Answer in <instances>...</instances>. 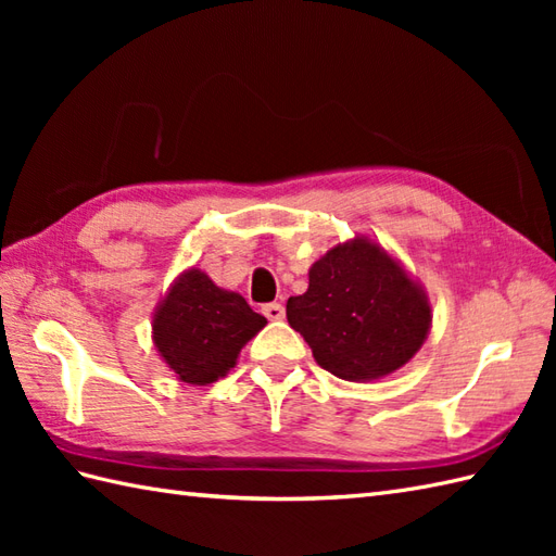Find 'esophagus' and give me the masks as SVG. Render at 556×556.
<instances>
[{
    "instance_id": "obj_1",
    "label": "esophagus",
    "mask_w": 556,
    "mask_h": 556,
    "mask_svg": "<svg viewBox=\"0 0 556 556\" xmlns=\"http://www.w3.org/2000/svg\"><path fill=\"white\" fill-rule=\"evenodd\" d=\"M263 315L267 317V320L277 323V320H281V317H285V305H281V303H265Z\"/></svg>"
}]
</instances>
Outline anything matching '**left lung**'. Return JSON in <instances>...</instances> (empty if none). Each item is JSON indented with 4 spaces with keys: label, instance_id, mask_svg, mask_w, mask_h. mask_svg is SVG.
<instances>
[{
    "label": "left lung",
    "instance_id": "left-lung-1",
    "mask_svg": "<svg viewBox=\"0 0 556 556\" xmlns=\"http://www.w3.org/2000/svg\"><path fill=\"white\" fill-rule=\"evenodd\" d=\"M308 277V291L287 301V320L320 368L365 382L416 356L430 329V305L380 245L363 239L334 245Z\"/></svg>",
    "mask_w": 556,
    "mask_h": 556
}]
</instances>
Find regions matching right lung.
Here are the masks:
<instances>
[{"label": "right lung", "instance_id": "right-lung-1", "mask_svg": "<svg viewBox=\"0 0 556 556\" xmlns=\"http://www.w3.org/2000/svg\"><path fill=\"white\" fill-rule=\"evenodd\" d=\"M265 325L243 296L222 291L200 269L176 281L152 320L157 351L188 384H210L233 368L245 341Z\"/></svg>", "mask_w": 556, "mask_h": 556}]
</instances>
